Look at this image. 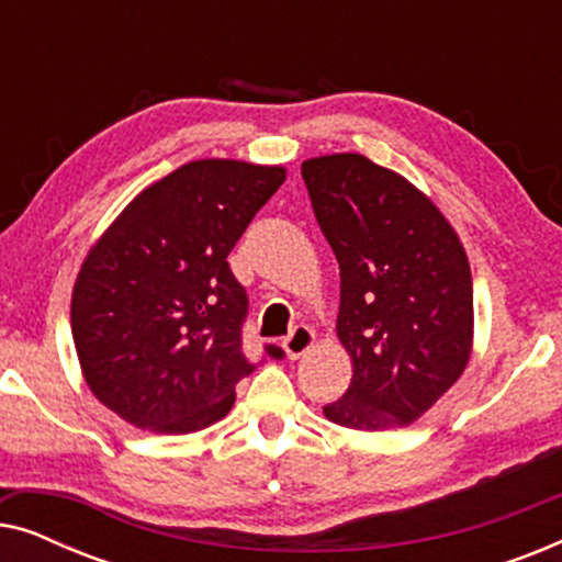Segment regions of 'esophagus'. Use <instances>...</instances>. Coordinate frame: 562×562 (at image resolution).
<instances>
[{
    "label": "esophagus",
    "mask_w": 562,
    "mask_h": 562,
    "mask_svg": "<svg viewBox=\"0 0 562 562\" xmlns=\"http://www.w3.org/2000/svg\"><path fill=\"white\" fill-rule=\"evenodd\" d=\"M281 345H283V350H286V356L291 360L302 358L304 352L314 345V329L306 327V325H296L286 337H283Z\"/></svg>",
    "instance_id": "34e87169"
}]
</instances>
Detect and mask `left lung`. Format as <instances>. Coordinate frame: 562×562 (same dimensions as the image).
<instances>
[{
	"mask_svg": "<svg viewBox=\"0 0 562 562\" xmlns=\"http://www.w3.org/2000/svg\"><path fill=\"white\" fill-rule=\"evenodd\" d=\"M302 176L340 263L337 337L352 360L350 386L325 417L363 432L412 425L471 358L463 243L414 183L360 153L310 158Z\"/></svg>",
	"mask_w": 562,
	"mask_h": 562,
	"instance_id": "left-lung-1",
	"label": "left lung"
}]
</instances>
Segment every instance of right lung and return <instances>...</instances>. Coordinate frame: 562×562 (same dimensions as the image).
I'll return each instance as SVG.
<instances>
[{
	"label": "right lung",
	"instance_id": "right-lung-1",
	"mask_svg": "<svg viewBox=\"0 0 562 562\" xmlns=\"http://www.w3.org/2000/svg\"><path fill=\"white\" fill-rule=\"evenodd\" d=\"M286 168L204 158L140 191L76 276L71 333L99 402L160 435L196 432L235 404L248 294L227 256ZM268 356L281 348L268 345Z\"/></svg>",
	"mask_w": 562,
	"mask_h": 562
}]
</instances>
